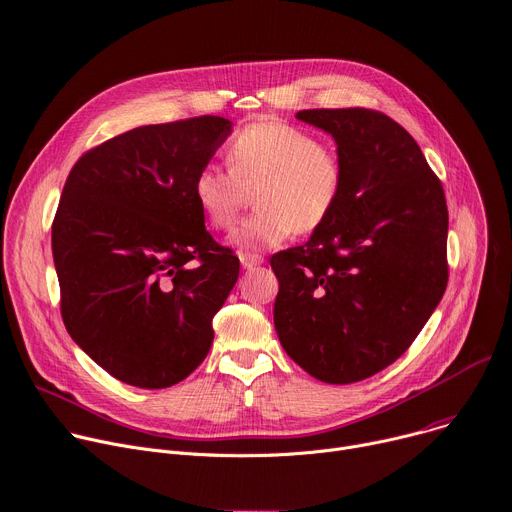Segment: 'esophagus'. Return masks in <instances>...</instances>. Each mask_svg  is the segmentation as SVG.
I'll return each instance as SVG.
<instances>
[{
	"mask_svg": "<svg viewBox=\"0 0 512 512\" xmlns=\"http://www.w3.org/2000/svg\"><path fill=\"white\" fill-rule=\"evenodd\" d=\"M238 259H241L243 269H253V267L263 263V257L255 255V253H241V255H238Z\"/></svg>",
	"mask_w": 512,
	"mask_h": 512,
	"instance_id": "esophagus-1",
	"label": "esophagus"
}]
</instances>
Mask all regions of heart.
<instances>
[{"label":"heart","instance_id":"heart-1","mask_svg":"<svg viewBox=\"0 0 512 512\" xmlns=\"http://www.w3.org/2000/svg\"><path fill=\"white\" fill-rule=\"evenodd\" d=\"M228 168L206 164L193 179V197L214 228L228 230L253 193L255 214L236 230L238 249L278 247L292 234H311L333 214L344 168L315 135L282 121L238 131L226 148Z\"/></svg>","mask_w":512,"mask_h":512}]
</instances>
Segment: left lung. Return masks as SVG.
I'll return each instance as SVG.
<instances>
[{"instance_id":"obj_1","label":"left lung","mask_w":512,"mask_h":512,"mask_svg":"<svg viewBox=\"0 0 512 512\" xmlns=\"http://www.w3.org/2000/svg\"><path fill=\"white\" fill-rule=\"evenodd\" d=\"M296 119L331 135L344 187L306 245L271 257L274 323L311 377L358 383L412 346L445 294V191L412 135L379 111L311 109Z\"/></svg>"}]
</instances>
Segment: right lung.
Returning <instances> with one entry per match:
<instances>
[{
	"instance_id": "1",
	"label": "right lung",
	"mask_w": 512,
	"mask_h": 512,
	"mask_svg": "<svg viewBox=\"0 0 512 512\" xmlns=\"http://www.w3.org/2000/svg\"><path fill=\"white\" fill-rule=\"evenodd\" d=\"M230 131L214 115L135 127L86 152L65 181L51 230L61 317L127 385L173 387L212 348L238 257L206 230L193 179Z\"/></svg>"
}]
</instances>
